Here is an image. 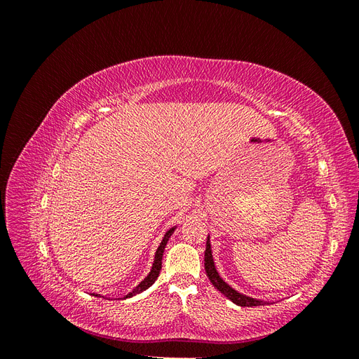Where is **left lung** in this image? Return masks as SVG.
<instances>
[{"mask_svg": "<svg viewBox=\"0 0 359 359\" xmlns=\"http://www.w3.org/2000/svg\"><path fill=\"white\" fill-rule=\"evenodd\" d=\"M205 271L206 276H208L211 283L217 287V290H220L224 297L229 298L232 302H235L236 306L241 307H257V306H264V301L260 299H255L243 295V293L236 292L235 289H232L229 285L224 283V281L220 278L219 273L214 266V260H212V255H211V245H210V238L206 241V248H205Z\"/></svg>", "mask_w": 359, "mask_h": 359, "instance_id": "8db88e82", "label": "left lung"}]
</instances>
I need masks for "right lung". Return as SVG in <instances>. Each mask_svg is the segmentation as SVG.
Returning a JSON list of instances; mask_svg holds the SVG:
<instances>
[{
    "label": "right lung",
    "mask_w": 359,
    "mask_h": 359,
    "mask_svg": "<svg viewBox=\"0 0 359 359\" xmlns=\"http://www.w3.org/2000/svg\"><path fill=\"white\" fill-rule=\"evenodd\" d=\"M173 231H175V227H172V229H169V231L166 232L165 238H163L161 244L158 245L157 252H156L154 265H153V268H151V273L147 276V278H145L144 281H140V285H139V286H136V287H135L132 292H130L127 297H124V298L133 297V295H136V293L144 292V290H147L149 286H153V283H154V281L157 280V277H158V274H160V271H161V257H163V252H165V247H166V244H168V241H169L170 235L173 233ZM95 297H99V295H95Z\"/></svg>",
    "instance_id": "right-lung-1"
}]
</instances>
